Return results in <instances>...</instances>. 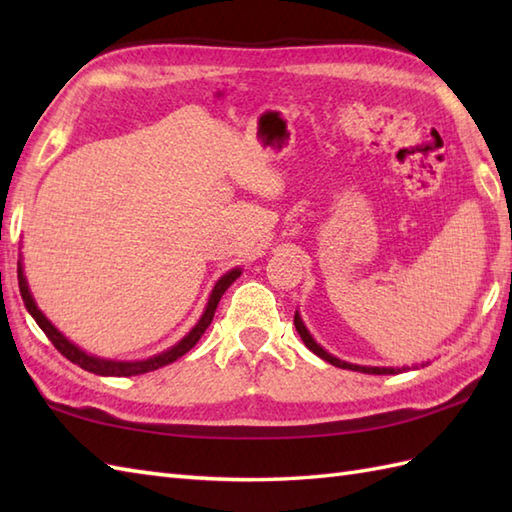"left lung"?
<instances>
[{"label": "left lung", "mask_w": 512, "mask_h": 512, "mask_svg": "<svg viewBox=\"0 0 512 512\" xmlns=\"http://www.w3.org/2000/svg\"><path fill=\"white\" fill-rule=\"evenodd\" d=\"M295 328H297V332H299V336H301V341L306 343V347L310 352H314L317 354L319 358H323V361H328L330 365H334V367H341V369H352V372H361V374H376V376H389V374H400V372H407V369H418V365H411V367H374V365H354V363H347V361H341V358H336V356H332L328 350H323V347L312 339V334L308 332V328H306V323H303V319H301V314H299V310L295 312ZM424 365H429V361L427 363H422L420 367H424Z\"/></svg>", "instance_id": "8db88e82"}]
</instances>
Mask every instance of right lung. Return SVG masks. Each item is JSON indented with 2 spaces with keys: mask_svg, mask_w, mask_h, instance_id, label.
Here are the masks:
<instances>
[{
  "mask_svg": "<svg viewBox=\"0 0 512 512\" xmlns=\"http://www.w3.org/2000/svg\"><path fill=\"white\" fill-rule=\"evenodd\" d=\"M239 275H242V268H233V270H228L226 275H222L220 279L215 281V286L211 290L209 301H206V308L202 312V317L198 319V323H195L187 334L182 336V339L176 345H171L169 350L160 352L156 356L143 358V361H114V358H101V356L88 354L85 350H81L79 345H74L63 332H59L57 328H54L52 321L39 310L35 297H32L30 286H28L26 275H24V264H21V257H19V262H17L19 292H21V299H24L26 310L30 312V317L37 321V325L43 330V334L48 336L50 343L57 347V350L65 358H68V361L83 367L85 372H92V374H99V376H138V374L154 372V369H158V367H165V365H169L173 361H178L180 356L187 354L191 347L200 341V336L206 332V328H209L211 321H213V314H215L217 303H220L226 288L231 286Z\"/></svg>",
  "mask_w": 512,
  "mask_h": 512,
  "instance_id": "right-lung-1",
  "label": "right lung"
}]
</instances>
